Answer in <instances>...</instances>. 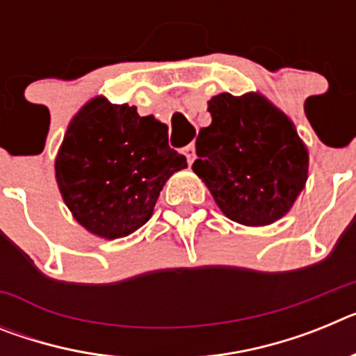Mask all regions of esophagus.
<instances>
[{"label": "esophagus", "mask_w": 356, "mask_h": 356, "mask_svg": "<svg viewBox=\"0 0 356 356\" xmlns=\"http://www.w3.org/2000/svg\"><path fill=\"white\" fill-rule=\"evenodd\" d=\"M184 155L187 156L188 165H193V162L196 160V147H194V144H188V146L184 147Z\"/></svg>", "instance_id": "obj_1"}]
</instances>
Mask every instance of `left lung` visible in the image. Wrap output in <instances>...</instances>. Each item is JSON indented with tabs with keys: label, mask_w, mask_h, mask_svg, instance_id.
<instances>
[{
	"label": "left lung",
	"mask_w": 356,
	"mask_h": 356,
	"mask_svg": "<svg viewBox=\"0 0 356 356\" xmlns=\"http://www.w3.org/2000/svg\"><path fill=\"white\" fill-rule=\"evenodd\" d=\"M209 112L193 171L232 221L267 226L282 219L308 178V149L294 122L260 92L217 94Z\"/></svg>",
	"instance_id": "1"
}]
</instances>
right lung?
<instances>
[{
    "instance_id": "right-lung-1",
    "label": "right lung",
    "mask_w": 356,
    "mask_h": 356,
    "mask_svg": "<svg viewBox=\"0 0 356 356\" xmlns=\"http://www.w3.org/2000/svg\"><path fill=\"white\" fill-rule=\"evenodd\" d=\"M185 168V156L169 147L163 122L96 96L69 122L55 178L72 217L89 234L112 241L146 225L165 181Z\"/></svg>"
}]
</instances>
